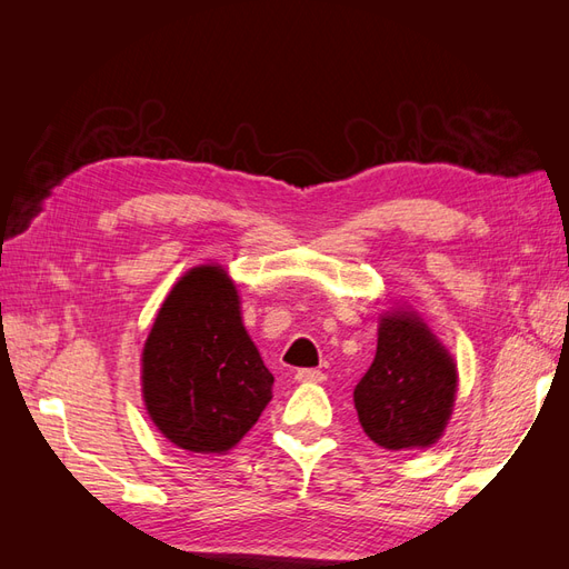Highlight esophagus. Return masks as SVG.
Here are the masks:
<instances>
[{"instance_id": "1", "label": "esophagus", "mask_w": 569, "mask_h": 569, "mask_svg": "<svg viewBox=\"0 0 569 569\" xmlns=\"http://www.w3.org/2000/svg\"><path fill=\"white\" fill-rule=\"evenodd\" d=\"M297 382L320 385V382H325V372L316 370V368H301V370H297Z\"/></svg>"}]
</instances>
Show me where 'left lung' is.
Instances as JSON below:
<instances>
[{
  "mask_svg": "<svg viewBox=\"0 0 569 569\" xmlns=\"http://www.w3.org/2000/svg\"><path fill=\"white\" fill-rule=\"evenodd\" d=\"M451 353L412 313L382 316L377 353L353 389L363 432L382 449H427L439 441L456 401Z\"/></svg>",
  "mask_w": 569,
  "mask_h": 569,
  "instance_id": "1",
  "label": "left lung"
}]
</instances>
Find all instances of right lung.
<instances>
[{
    "label": "right lung",
    "instance_id": "right-lung-1",
    "mask_svg": "<svg viewBox=\"0 0 569 569\" xmlns=\"http://www.w3.org/2000/svg\"><path fill=\"white\" fill-rule=\"evenodd\" d=\"M274 377L242 325L220 266L184 272L142 351V393L166 439L192 453H226L261 418Z\"/></svg>",
    "mask_w": 569,
    "mask_h": 569
}]
</instances>
